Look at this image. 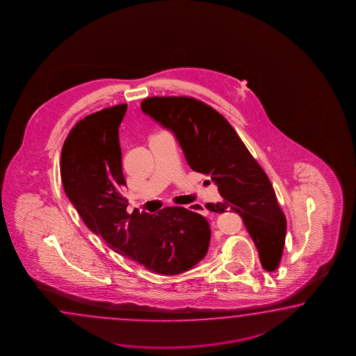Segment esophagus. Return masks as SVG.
<instances>
[{
	"label": "esophagus",
	"instance_id": "34e87169",
	"mask_svg": "<svg viewBox=\"0 0 356 356\" xmlns=\"http://www.w3.org/2000/svg\"><path fill=\"white\" fill-rule=\"evenodd\" d=\"M186 209L192 211V212H195V213H200V215H206V212H207L202 203H191V204L186 206Z\"/></svg>",
	"mask_w": 356,
	"mask_h": 356
}]
</instances>
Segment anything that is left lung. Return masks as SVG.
Wrapping results in <instances>:
<instances>
[{"mask_svg": "<svg viewBox=\"0 0 356 356\" xmlns=\"http://www.w3.org/2000/svg\"><path fill=\"white\" fill-rule=\"evenodd\" d=\"M141 110L175 134L189 167L216 183L222 201L206 203V209L241 217L263 268L275 270L286 241V216L268 175L229 121L202 101L181 96L145 98Z\"/></svg>", "mask_w": 356, "mask_h": 356, "instance_id": "8db88e82", "label": "left lung"}]
</instances>
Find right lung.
<instances>
[{
	"instance_id": "right-lung-1",
	"label": "right lung",
	"mask_w": 356,
	"mask_h": 356,
	"mask_svg": "<svg viewBox=\"0 0 356 356\" xmlns=\"http://www.w3.org/2000/svg\"><path fill=\"white\" fill-rule=\"evenodd\" d=\"M126 110L122 104L95 112L70 130L60 156L64 191L86 226L112 250L150 272L175 275L204 258L209 225L183 207L127 213L119 141Z\"/></svg>"
}]
</instances>
